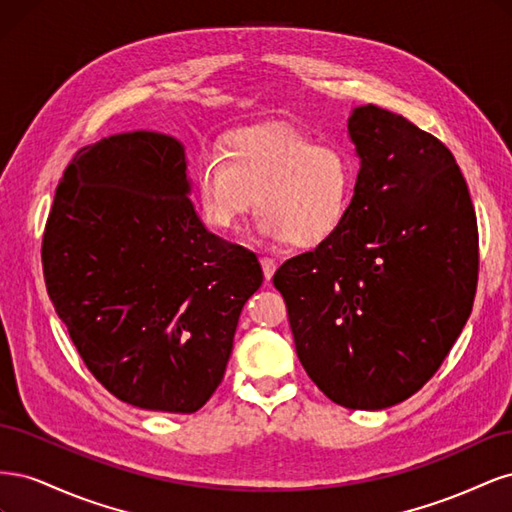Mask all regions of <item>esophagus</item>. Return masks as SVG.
Returning <instances> with one entry per match:
<instances>
[{"label":"esophagus","instance_id":"34e87169","mask_svg":"<svg viewBox=\"0 0 512 512\" xmlns=\"http://www.w3.org/2000/svg\"><path fill=\"white\" fill-rule=\"evenodd\" d=\"M260 265H262V273H265V280L271 282V277H273V273L277 269V262L273 258H269V256H262L260 258Z\"/></svg>","mask_w":512,"mask_h":512}]
</instances>
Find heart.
<instances>
[{"instance_id": "heart-1", "label": "heart", "mask_w": 512, "mask_h": 512, "mask_svg": "<svg viewBox=\"0 0 512 512\" xmlns=\"http://www.w3.org/2000/svg\"><path fill=\"white\" fill-rule=\"evenodd\" d=\"M356 181L359 164L346 149L286 123L232 132L220 151L200 153L194 168L198 207L211 228H237L256 196L262 235L297 250L327 243L344 226Z\"/></svg>"}]
</instances>
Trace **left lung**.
<instances>
[{
  "label": "left lung",
  "mask_w": 512,
  "mask_h": 512,
  "mask_svg": "<svg viewBox=\"0 0 512 512\" xmlns=\"http://www.w3.org/2000/svg\"><path fill=\"white\" fill-rule=\"evenodd\" d=\"M361 158L344 226L286 260L282 292L307 376L335 404L382 410L440 369L470 318L478 228L448 149L376 104L354 108Z\"/></svg>",
  "instance_id": "8db88e82"
}]
</instances>
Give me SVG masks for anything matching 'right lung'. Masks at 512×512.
<instances>
[{"instance_id":"right-lung-1","label":"right lung","mask_w":512,"mask_h":512,"mask_svg":"<svg viewBox=\"0 0 512 512\" xmlns=\"http://www.w3.org/2000/svg\"><path fill=\"white\" fill-rule=\"evenodd\" d=\"M179 141L128 132L83 147L59 181L42 271L76 352L136 408L192 414L218 389L254 252L198 220Z\"/></svg>"}]
</instances>
